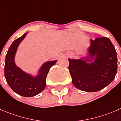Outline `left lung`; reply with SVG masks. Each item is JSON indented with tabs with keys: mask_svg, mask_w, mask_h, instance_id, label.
<instances>
[{
	"mask_svg": "<svg viewBox=\"0 0 121 121\" xmlns=\"http://www.w3.org/2000/svg\"><path fill=\"white\" fill-rule=\"evenodd\" d=\"M90 43L88 58H69L68 69L73 85L77 88L86 92H97L115 78L118 60L115 48L108 38H96L90 40Z\"/></svg>",
	"mask_w": 121,
	"mask_h": 121,
	"instance_id": "left-lung-1",
	"label": "left lung"
}]
</instances>
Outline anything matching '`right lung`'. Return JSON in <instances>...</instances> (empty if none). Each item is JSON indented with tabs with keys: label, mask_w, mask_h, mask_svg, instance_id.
I'll use <instances>...</instances> for the list:
<instances>
[{
	"label": "right lung",
	"mask_w": 121,
	"mask_h": 121,
	"mask_svg": "<svg viewBox=\"0 0 121 121\" xmlns=\"http://www.w3.org/2000/svg\"><path fill=\"white\" fill-rule=\"evenodd\" d=\"M27 33L12 43L6 56L4 64V77L10 87L14 92L25 97H33L44 90L46 85V77L50 68L57 60L46 62L40 68L39 74L33 77L23 71L16 66L14 57L19 44Z\"/></svg>",
	"instance_id": "add662e5"
}]
</instances>
